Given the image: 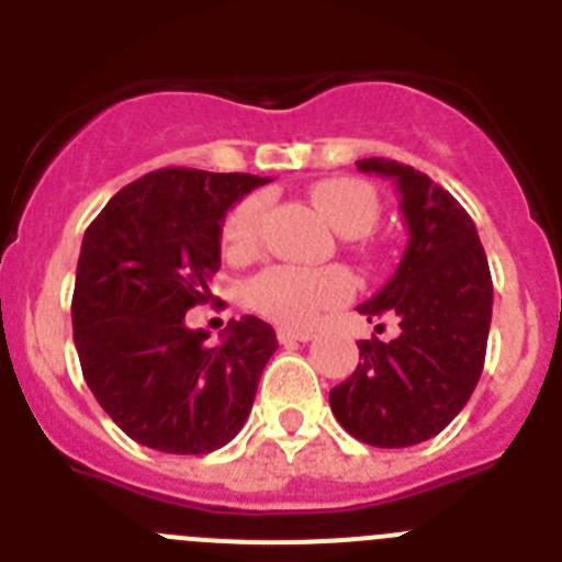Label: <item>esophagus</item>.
I'll use <instances>...</instances> for the list:
<instances>
[{
    "instance_id": "obj_1",
    "label": "esophagus",
    "mask_w": 562,
    "mask_h": 562,
    "mask_svg": "<svg viewBox=\"0 0 562 562\" xmlns=\"http://www.w3.org/2000/svg\"><path fill=\"white\" fill-rule=\"evenodd\" d=\"M278 342H310L312 337H315V331L312 329H290V326H281V329L276 331Z\"/></svg>"
}]
</instances>
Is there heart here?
Listing matches in <instances>:
<instances>
[{"instance_id": "obj_1", "label": "heart", "mask_w": 562, "mask_h": 562, "mask_svg": "<svg viewBox=\"0 0 562 562\" xmlns=\"http://www.w3.org/2000/svg\"><path fill=\"white\" fill-rule=\"evenodd\" d=\"M312 200L342 236H366L380 220V200L369 182L337 177L312 188ZM267 202L250 193L227 211L222 222V247L227 256H250L258 250ZM351 278L342 270H304L278 265L258 272L247 284V301L256 312L284 326H312L321 315L351 295Z\"/></svg>"}]
</instances>
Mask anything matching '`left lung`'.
<instances>
[{
  "label": "left lung",
  "mask_w": 562,
  "mask_h": 562,
  "mask_svg": "<svg viewBox=\"0 0 562 562\" xmlns=\"http://www.w3.org/2000/svg\"><path fill=\"white\" fill-rule=\"evenodd\" d=\"M357 168L400 188L408 247L394 278L360 306L369 324L396 317L400 335L357 342L360 362L329 391V405L371 448H411L448 428L479 385L493 278L473 220L450 191L385 157L357 160Z\"/></svg>",
  "instance_id": "left-lung-1"
}]
</instances>
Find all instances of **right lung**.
<instances>
[{"mask_svg":"<svg viewBox=\"0 0 562 562\" xmlns=\"http://www.w3.org/2000/svg\"><path fill=\"white\" fill-rule=\"evenodd\" d=\"M256 173L160 168L128 182L83 233L72 337L89 391L128 439L160 453L202 456L241 430L276 331L245 315L220 346L188 329L220 270L225 213Z\"/></svg>","mask_w":562,"mask_h":562,"instance_id":"add662e5","label":"right lung"}]
</instances>
